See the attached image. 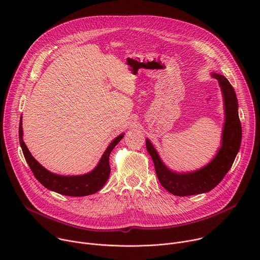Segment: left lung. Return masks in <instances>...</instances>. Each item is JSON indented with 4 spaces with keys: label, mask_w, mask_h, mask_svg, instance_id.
Here are the masks:
<instances>
[{
    "label": "left lung",
    "mask_w": 260,
    "mask_h": 260,
    "mask_svg": "<svg viewBox=\"0 0 260 260\" xmlns=\"http://www.w3.org/2000/svg\"><path fill=\"white\" fill-rule=\"evenodd\" d=\"M210 75L218 81L223 98L224 123L221 134V146L216 155L204 167L189 172L171 170L160 158L152 143L146 139V148L150 154L156 176L169 192L177 197H187L209 192L224 178L231 170L240 150L242 141V126L239 118V105L234 87L230 81L218 73Z\"/></svg>",
    "instance_id": "8db88e82"
}]
</instances>
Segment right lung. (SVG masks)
Listing matches in <instances>:
<instances>
[{
    "label": "right lung",
    "instance_id": "1",
    "mask_svg": "<svg viewBox=\"0 0 260 260\" xmlns=\"http://www.w3.org/2000/svg\"><path fill=\"white\" fill-rule=\"evenodd\" d=\"M18 133L19 143L24 158L36 179L38 180L45 188L68 197H85L93 194L103 188L111 172L109 166L110 153L125 135L124 133L120 134L109 144V146L106 148L105 152L103 153L101 159L99 160L98 165L93 170L82 175L64 176L48 171L40 162L37 161L35 157L31 155L22 138V117H20Z\"/></svg>",
    "mask_w": 260,
    "mask_h": 260
}]
</instances>
